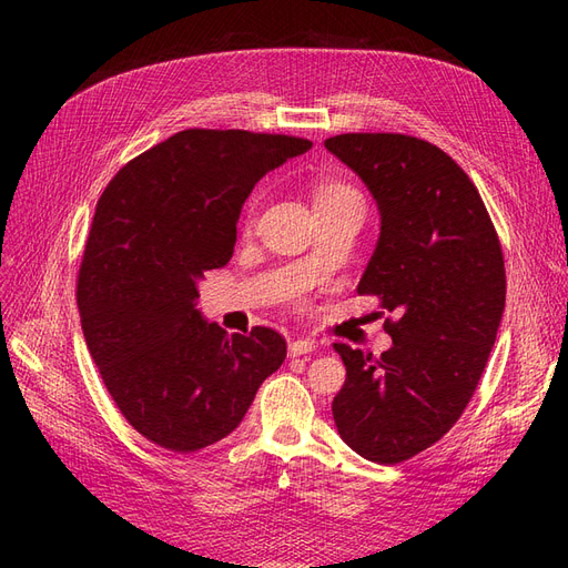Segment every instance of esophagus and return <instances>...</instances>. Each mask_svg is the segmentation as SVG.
I'll list each match as a JSON object with an SVG mask.
<instances>
[{
    "label": "esophagus",
    "instance_id": "34e87169",
    "mask_svg": "<svg viewBox=\"0 0 568 568\" xmlns=\"http://www.w3.org/2000/svg\"><path fill=\"white\" fill-rule=\"evenodd\" d=\"M315 348H317L315 341H311V338H296V341L288 343V355L298 357V355H305V353H313Z\"/></svg>",
    "mask_w": 568,
    "mask_h": 568
}]
</instances>
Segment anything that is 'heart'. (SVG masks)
Here are the masks:
<instances>
[{
	"label": "heart",
	"mask_w": 568,
	"mask_h": 568,
	"mask_svg": "<svg viewBox=\"0 0 568 568\" xmlns=\"http://www.w3.org/2000/svg\"><path fill=\"white\" fill-rule=\"evenodd\" d=\"M348 192H351V189H346V186L329 184V186H322V189H320L317 199H322V196H336V194H348Z\"/></svg>",
	"instance_id": "heart-1"
}]
</instances>
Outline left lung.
Returning <instances> with one entry per match:
<instances>
[{"label":"left lung","instance_id":"8db88e82","mask_svg":"<svg viewBox=\"0 0 568 568\" xmlns=\"http://www.w3.org/2000/svg\"><path fill=\"white\" fill-rule=\"evenodd\" d=\"M326 151L363 180L382 215L359 296L398 315L382 357L334 343L346 384L332 403L343 443L398 464L440 440L469 405L505 311L500 239L469 175L438 146L351 132Z\"/></svg>","mask_w":568,"mask_h":568}]
</instances>
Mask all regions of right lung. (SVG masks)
Here are the masks:
<instances>
[{
	"label": "right lung",
	"mask_w": 568,
	"mask_h": 568,
	"mask_svg": "<svg viewBox=\"0 0 568 568\" xmlns=\"http://www.w3.org/2000/svg\"><path fill=\"white\" fill-rule=\"evenodd\" d=\"M313 142L184 130L132 159L97 203L78 274L82 334L111 398L151 443L196 453L242 424L286 357L267 326L227 334L196 311L203 272L225 267L255 182Z\"/></svg>",
	"instance_id": "obj_1"
}]
</instances>
